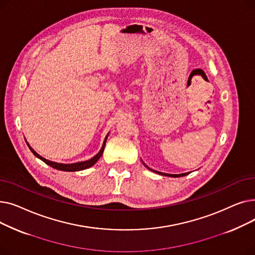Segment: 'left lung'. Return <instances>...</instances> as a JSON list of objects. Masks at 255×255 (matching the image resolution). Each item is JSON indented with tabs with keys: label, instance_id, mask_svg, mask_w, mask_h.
I'll list each match as a JSON object with an SVG mask.
<instances>
[{
	"label": "left lung",
	"instance_id": "1",
	"mask_svg": "<svg viewBox=\"0 0 255 255\" xmlns=\"http://www.w3.org/2000/svg\"><path fill=\"white\" fill-rule=\"evenodd\" d=\"M143 165L148 168V169H150V170H152V171H154V172H156V173H159V175H161V176H167V177H172V178H179V177H184V176H187L188 175L189 172H185V173H180V175H168V173H164V172H160V171H157V170H153V169H151L150 167H148L146 166L144 163H143Z\"/></svg>",
	"mask_w": 255,
	"mask_h": 255
}]
</instances>
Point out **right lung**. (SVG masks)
<instances>
[{
    "instance_id": "1",
    "label": "right lung",
    "mask_w": 255,
    "mask_h": 255,
    "mask_svg": "<svg viewBox=\"0 0 255 255\" xmlns=\"http://www.w3.org/2000/svg\"><path fill=\"white\" fill-rule=\"evenodd\" d=\"M107 136H109V133H107V135L105 136V139L103 141V144H102V148L101 150L99 151V153L97 155L94 156L93 158L87 160V161H82V162H76V163H68V164H65V163H57V162H53V161H49V160L43 158L42 156H40L39 154H37L32 148L31 145L26 142V144H28V146L30 148L31 152L37 157L39 158L40 160H42V161L44 163H46L47 165L51 166L52 168H56V169H59V170H63V171H78V170H84V169H87L91 166H93L94 164H95L99 158L101 157V155L103 154V151H104V146H105V142H106V139H107Z\"/></svg>"
}]
</instances>
